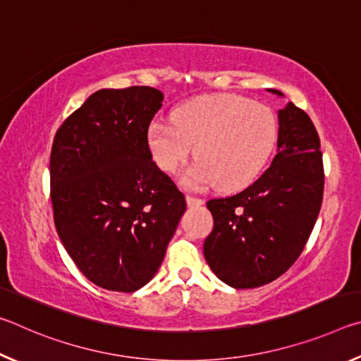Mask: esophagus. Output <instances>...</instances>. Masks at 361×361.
I'll return each mask as SVG.
<instances>
[{"instance_id": "34e87169", "label": "esophagus", "mask_w": 361, "mask_h": 361, "mask_svg": "<svg viewBox=\"0 0 361 361\" xmlns=\"http://www.w3.org/2000/svg\"><path fill=\"white\" fill-rule=\"evenodd\" d=\"M186 202L189 207H199L204 204V199L195 197V195H186Z\"/></svg>"}]
</instances>
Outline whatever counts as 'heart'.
Listing matches in <instances>:
<instances>
[{
	"instance_id": "1",
	"label": "heart",
	"mask_w": 361,
	"mask_h": 361,
	"mask_svg": "<svg viewBox=\"0 0 361 361\" xmlns=\"http://www.w3.org/2000/svg\"><path fill=\"white\" fill-rule=\"evenodd\" d=\"M172 121L149 126L151 156L159 169L173 173L195 146L197 162L183 175V183L195 189L248 186L266 169L279 140L276 113L240 95L199 97L176 108Z\"/></svg>"
}]
</instances>
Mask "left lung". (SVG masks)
<instances>
[{
	"label": "left lung",
	"instance_id": "8db88e82",
	"mask_svg": "<svg viewBox=\"0 0 361 361\" xmlns=\"http://www.w3.org/2000/svg\"><path fill=\"white\" fill-rule=\"evenodd\" d=\"M277 146L258 180L207 202L213 231L204 242V256L215 276L234 288H256L288 271L320 213L325 185L320 138L293 102L279 111Z\"/></svg>",
	"mask_w": 361,
	"mask_h": 361
}]
</instances>
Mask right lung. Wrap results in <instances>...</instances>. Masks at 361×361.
Masks as SVG:
<instances>
[{"label": "right lung", "mask_w": 361, "mask_h": 361, "mask_svg": "<svg viewBox=\"0 0 361 361\" xmlns=\"http://www.w3.org/2000/svg\"><path fill=\"white\" fill-rule=\"evenodd\" d=\"M162 100L148 85L97 90L54 137L56 229L79 271L109 291L132 293L154 277L186 210L148 146Z\"/></svg>", "instance_id": "add662e5"}]
</instances>
